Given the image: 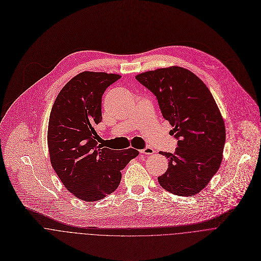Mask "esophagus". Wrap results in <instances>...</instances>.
Returning <instances> with one entry per match:
<instances>
[{
  "label": "esophagus",
  "mask_w": 261,
  "mask_h": 261,
  "mask_svg": "<svg viewBox=\"0 0 261 261\" xmlns=\"http://www.w3.org/2000/svg\"><path fill=\"white\" fill-rule=\"evenodd\" d=\"M140 152H141V153H143V154H152V153L154 152V150H153L151 147L146 146V147H144L143 149H141V150H140Z\"/></svg>",
  "instance_id": "esophagus-1"
}]
</instances>
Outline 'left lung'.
<instances>
[{"label": "left lung", "mask_w": 261, "mask_h": 261, "mask_svg": "<svg viewBox=\"0 0 261 261\" xmlns=\"http://www.w3.org/2000/svg\"><path fill=\"white\" fill-rule=\"evenodd\" d=\"M135 77L155 96L178 141L174 153L161 151L169 167L159 184L181 197L200 193L218 171L225 143L224 122L211 92L195 73L179 66Z\"/></svg>", "instance_id": "1"}]
</instances>
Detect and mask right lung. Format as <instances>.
Segmentation results:
<instances>
[{"label": "right lung", "mask_w": 261, "mask_h": 261, "mask_svg": "<svg viewBox=\"0 0 261 261\" xmlns=\"http://www.w3.org/2000/svg\"><path fill=\"white\" fill-rule=\"evenodd\" d=\"M121 75L83 71L59 92L48 126L53 169L64 187L86 202L98 201L117 190L121 171L138 150H114L97 142L95 125L102 120L101 98Z\"/></svg>", "instance_id": "right-lung-1"}]
</instances>
